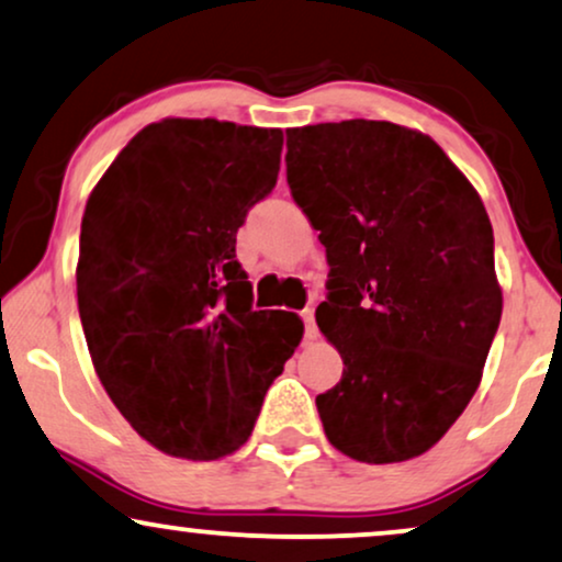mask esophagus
<instances>
[{
	"label": "esophagus",
	"instance_id": "esophagus-1",
	"mask_svg": "<svg viewBox=\"0 0 562 562\" xmlns=\"http://www.w3.org/2000/svg\"><path fill=\"white\" fill-rule=\"evenodd\" d=\"M301 318H303V324H305V339H316L318 337V331H316V322H314V308H303L301 311Z\"/></svg>",
	"mask_w": 562,
	"mask_h": 562
}]
</instances>
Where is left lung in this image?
Instances as JSON below:
<instances>
[{
  "instance_id": "8db88e82",
  "label": "left lung",
  "mask_w": 562,
  "mask_h": 562,
  "mask_svg": "<svg viewBox=\"0 0 562 562\" xmlns=\"http://www.w3.org/2000/svg\"><path fill=\"white\" fill-rule=\"evenodd\" d=\"M285 162L329 261L316 324L345 363L316 396L326 438L366 464L420 457L477 392L501 324L485 204L428 134L392 122L288 130Z\"/></svg>"
}]
</instances>
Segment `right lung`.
Masks as SVG:
<instances>
[{"instance_id": "1", "label": "right lung", "mask_w": 562, "mask_h": 562, "mask_svg": "<svg viewBox=\"0 0 562 562\" xmlns=\"http://www.w3.org/2000/svg\"><path fill=\"white\" fill-rule=\"evenodd\" d=\"M280 153L282 130L162 119L134 134L85 204L77 305L92 366L124 420L170 457L238 451L301 345L295 314L251 308L236 259Z\"/></svg>"}]
</instances>
